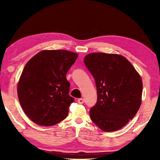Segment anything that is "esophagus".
<instances>
[{
    "instance_id": "esophagus-1",
    "label": "esophagus",
    "mask_w": 160,
    "mask_h": 160,
    "mask_svg": "<svg viewBox=\"0 0 160 160\" xmlns=\"http://www.w3.org/2000/svg\"><path fill=\"white\" fill-rule=\"evenodd\" d=\"M78 103H79V104H83V102H84V100H83V99H82V98H80V99H78Z\"/></svg>"
}]
</instances>
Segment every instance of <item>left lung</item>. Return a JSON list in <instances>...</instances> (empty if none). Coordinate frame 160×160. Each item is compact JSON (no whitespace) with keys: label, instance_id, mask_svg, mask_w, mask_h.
<instances>
[{"label":"left lung","instance_id":"1","mask_svg":"<svg viewBox=\"0 0 160 160\" xmlns=\"http://www.w3.org/2000/svg\"><path fill=\"white\" fill-rule=\"evenodd\" d=\"M84 63L95 81L96 104L91 120L103 131H118L133 118L141 104L142 82L135 68L118 54L92 53Z\"/></svg>","mask_w":160,"mask_h":160}]
</instances>
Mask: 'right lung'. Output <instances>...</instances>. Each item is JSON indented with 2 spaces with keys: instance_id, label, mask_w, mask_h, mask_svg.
Returning <instances> with one entry per match:
<instances>
[{
  "instance_id": "add662e5",
  "label": "right lung",
  "mask_w": 160,
  "mask_h": 160,
  "mask_svg": "<svg viewBox=\"0 0 160 160\" xmlns=\"http://www.w3.org/2000/svg\"><path fill=\"white\" fill-rule=\"evenodd\" d=\"M65 50H44L29 60L18 85L24 112L39 126H50L66 118L74 99L69 95L66 73L78 58Z\"/></svg>"
}]
</instances>
